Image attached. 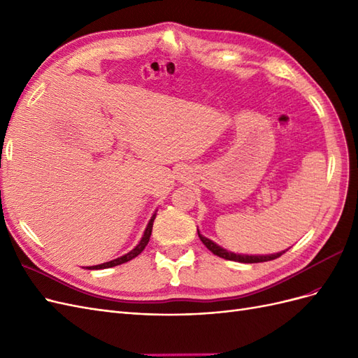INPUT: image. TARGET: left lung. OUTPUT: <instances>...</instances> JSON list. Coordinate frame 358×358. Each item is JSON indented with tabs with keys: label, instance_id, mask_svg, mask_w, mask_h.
Instances as JSON below:
<instances>
[{
	"label": "left lung",
	"instance_id": "1",
	"mask_svg": "<svg viewBox=\"0 0 358 358\" xmlns=\"http://www.w3.org/2000/svg\"><path fill=\"white\" fill-rule=\"evenodd\" d=\"M199 237H200V241L206 245V248L209 249V251H212L215 255H218V257H221V258L230 259V262H239V263H264V262H270V259H275V258L280 257V255H282V254L285 252V251H282V252H276V254H270V255H242V254H234V252L227 251V249L218 246L215 242H212L210 239H208V237L201 236L200 231H199Z\"/></svg>",
	"mask_w": 358,
	"mask_h": 358
}]
</instances>
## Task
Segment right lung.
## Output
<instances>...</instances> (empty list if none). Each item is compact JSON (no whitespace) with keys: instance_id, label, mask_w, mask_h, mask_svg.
I'll list each match as a JSON object with an SVG mask.
<instances>
[{"instance_id":"right-lung-1","label":"right lung","mask_w":358,"mask_h":358,"mask_svg":"<svg viewBox=\"0 0 358 358\" xmlns=\"http://www.w3.org/2000/svg\"><path fill=\"white\" fill-rule=\"evenodd\" d=\"M154 220H155V213L152 215V218H150V221H149V222H148V225H146V230H145V233H143L142 241L138 242V245H137V246L133 249V251H129L128 254H125V255H122V257H119V258H116V259H112V262H107V263H103V264H96V266H90V267H86V268H90V270L109 268V267H115V266H119V264H124V263L129 262V259L136 258V257H137L140 252L143 251L145 246L148 245V242H149V239H150V234H152V225H154Z\"/></svg>"}]
</instances>
